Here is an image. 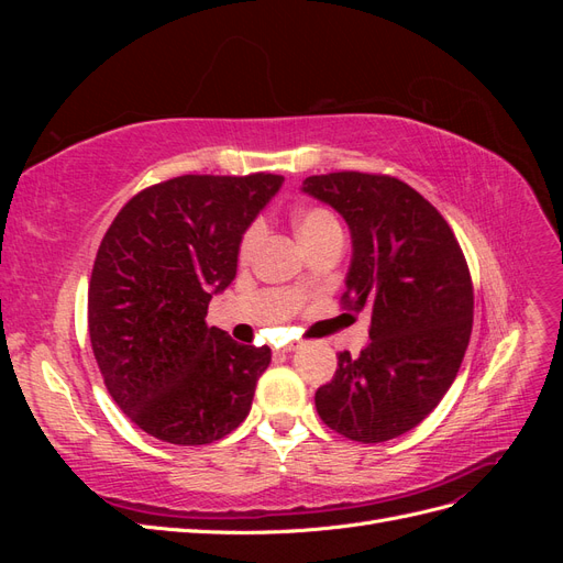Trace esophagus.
I'll use <instances>...</instances> for the list:
<instances>
[{
  "instance_id": "1",
  "label": "esophagus",
  "mask_w": 563,
  "mask_h": 563,
  "mask_svg": "<svg viewBox=\"0 0 563 563\" xmlns=\"http://www.w3.org/2000/svg\"><path fill=\"white\" fill-rule=\"evenodd\" d=\"M300 345L298 343H291V345H284V347H277L275 350V354H291V352H296Z\"/></svg>"
}]
</instances>
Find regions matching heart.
<instances>
[{
	"label": "heart",
	"mask_w": 563,
	"mask_h": 563,
	"mask_svg": "<svg viewBox=\"0 0 563 563\" xmlns=\"http://www.w3.org/2000/svg\"><path fill=\"white\" fill-rule=\"evenodd\" d=\"M294 228H296V232H298L305 249H310L317 242L327 240L329 234L343 232V230H340L338 218L331 211L321 209V207H300V209H296V213H294ZM261 236H263V223H258V220H255V223H251L246 228L244 236H242V244H240L242 261L251 258V253L255 251V246H258Z\"/></svg>",
	"instance_id": "obj_1"
}]
</instances>
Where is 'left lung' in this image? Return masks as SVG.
<instances>
[{"instance_id":"obj_1","label":"left lung","mask_w":563,"mask_h":563,"mask_svg":"<svg viewBox=\"0 0 563 563\" xmlns=\"http://www.w3.org/2000/svg\"><path fill=\"white\" fill-rule=\"evenodd\" d=\"M300 190L345 218L352 261L345 305L371 312V343L338 354L314 395L331 430L362 444L401 437L453 385L472 333V279L455 234L432 203L389 176L340 172Z\"/></svg>"}]
</instances>
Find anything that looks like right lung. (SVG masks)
Masks as SVG:
<instances>
[{
    "instance_id": "obj_1",
    "label": "right lung",
    "mask_w": 563,
    "mask_h": 563,
    "mask_svg": "<svg viewBox=\"0 0 563 563\" xmlns=\"http://www.w3.org/2000/svg\"><path fill=\"white\" fill-rule=\"evenodd\" d=\"M282 183L178 176L135 195L100 242L89 284L93 356L110 397L150 437L201 446L249 416L269 347L240 345L209 327L207 310Z\"/></svg>"
}]
</instances>
